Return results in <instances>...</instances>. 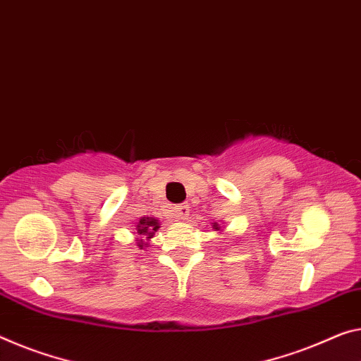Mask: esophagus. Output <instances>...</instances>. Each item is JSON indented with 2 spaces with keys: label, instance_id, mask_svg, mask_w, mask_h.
I'll return each mask as SVG.
<instances>
[{
  "label": "esophagus",
  "instance_id": "1",
  "mask_svg": "<svg viewBox=\"0 0 361 361\" xmlns=\"http://www.w3.org/2000/svg\"><path fill=\"white\" fill-rule=\"evenodd\" d=\"M188 204H179V207H176V216L177 219H187L188 216Z\"/></svg>",
  "mask_w": 361,
  "mask_h": 361
}]
</instances>
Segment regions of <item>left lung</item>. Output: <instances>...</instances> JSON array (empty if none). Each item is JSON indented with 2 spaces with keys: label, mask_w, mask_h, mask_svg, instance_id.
Masks as SVG:
<instances>
[{
  "label": "left lung",
  "mask_w": 361,
  "mask_h": 361,
  "mask_svg": "<svg viewBox=\"0 0 361 361\" xmlns=\"http://www.w3.org/2000/svg\"><path fill=\"white\" fill-rule=\"evenodd\" d=\"M214 229H218V224H214Z\"/></svg>",
  "instance_id": "obj_1"
}]
</instances>
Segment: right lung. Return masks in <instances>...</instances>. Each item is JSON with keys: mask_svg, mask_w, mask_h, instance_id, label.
<instances>
[{"mask_svg": "<svg viewBox=\"0 0 361 361\" xmlns=\"http://www.w3.org/2000/svg\"><path fill=\"white\" fill-rule=\"evenodd\" d=\"M159 227L158 219L153 218H142L137 224V234L140 237V242H138V247H143V238H152L154 232Z\"/></svg>", "mask_w": 361, "mask_h": 361, "instance_id": "obj_1", "label": "right lung"}]
</instances>
